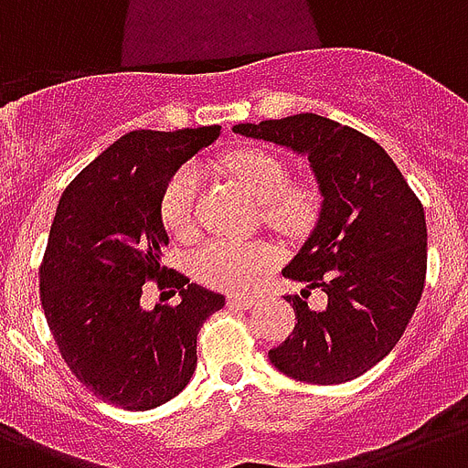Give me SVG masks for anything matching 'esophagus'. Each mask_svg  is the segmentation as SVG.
<instances>
[{"mask_svg":"<svg viewBox=\"0 0 468 468\" xmlns=\"http://www.w3.org/2000/svg\"><path fill=\"white\" fill-rule=\"evenodd\" d=\"M255 299L252 296H242V293H230L228 296V306L230 308H252Z\"/></svg>","mask_w":468,"mask_h":468,"instance_id":"34e87169","label":"esophagus"}]
</instances>
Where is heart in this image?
<instances>
[{"instance_id":"obj_1","label":"heart","mask_w":468,"mask_h":468,"mask_svg":"<svg viewBox=\"0 0 468 468\" xmlns=\"http://www.w3.org/2000/svg\"><path fill=\"white\" fill-rule=\"evenodd\" d=\"M226 169L262 204V218L282 233L299 235L318 216V191L306 182H289V167L262 148L238 150L226 157ZM201 169L182 165L169 176L160 197L162 223L172 235H189L197 220ZM277 250L264 242L213 238L191 257V270L204 284L242 292L255 286L277 264Z\"/></svg>"}]
</instances>
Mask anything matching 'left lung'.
Segmentation results:
<instances>
[{
	"label": "left lung",
	"mask_w": 468,
	"mask_h": 468,
	"mask_svg": "<svg viewBox=\"0 0 468 468\" xmlns=\"http://www.w3.org/2000/svg\"><path fill=\"white\" fill-rule=\"evenodd\" d=\"M235 133L296 150L311 162L323 208L306 245L284 267L320 289L327 306L311 311L299 296L296 325L271 364L306 384L362 377L400 340L413 318L428 271V226L420 198L377 141L318 113L238 123Z\"/></svg>",
	"instance_id": "left-lung-1"
}]
</instances>
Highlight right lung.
Returning a JSON list of instances; mask_svg holds the SVG:
<instances>
[{"instance_id": "add662e5", "label": "right lung", "mask_w": 468, "mask_h": 468, "mask_svg": "<svg viewBox=\"0 0 468 468\" xmlns=\"http://www.w3.org/2000/svg\"><path fill=\"white\" fill-rule=\"evenodd\" d=\"M220 126L133 131L62 191L40 262V303L62 359L90 391L126 410L175 399L197 367V335L226 299L162 267L160 197ZM175 283L176 307L140 308L142 284Z\"/></svg>"}]
</instances>
